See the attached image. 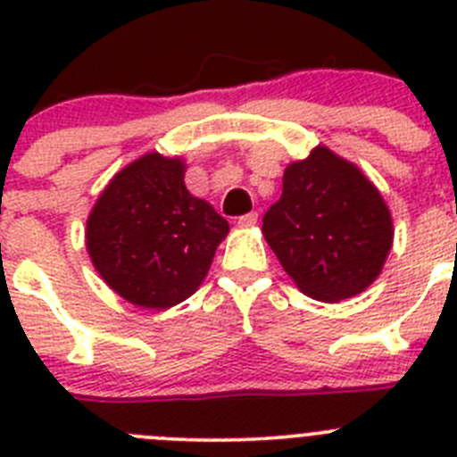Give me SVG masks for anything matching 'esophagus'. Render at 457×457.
<instances>
[{
    "mask_svg": "<svg viewBox=\"0 0 457 457\" xmlns=\"http://www.w3.org/2000/svg\"><path fill=\"white\" fill-rule=\"evenodd\" d=\"M258 221V212H247V215L237 217V224L240 226H253Z\"/></svg>",
    "mask_w": 457,
    "mask_h": 457,
    "instance_id": "1",
    "label": "esophagus"
}]
</instances>
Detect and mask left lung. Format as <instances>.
<instances>
[{
	"instance_id": "obj_1",
	"label": "left lung",
	"mask_w": 457,
	"mask_h": 457,
	"mask_svg": "<svg viewBox=\"0 0 457 457\" xmlns=\"http://www.w3.org/2000/svg\"><path fill=\"white\" fill-rule=\"evenodd\" d=\"M263 236L302 293L341 302L373 284L389 256L394 226L364 173L318 146L286 167L284 192L265 212Z\"/></svg>"
}]
</instances>
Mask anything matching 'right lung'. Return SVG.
Here are the masks:
<instances>
[{
	"mask_svg": "<svg viewBox=\"0 0 457 457\" xmlns=\"http://www.w3.org/2000/svg\"><path fill=\"white\" fill-rule=\"evenodd\" d=\"M228 221L185 187L180 157L146 153L93 205L87 249L112 290L141 309L187 300L208 274Z\"/></svg>",
	"mask_w": 457,
	"mask_h": 457,
	"instance_id": "add662e5",
	"label": "right lung"
}]
</instances>
